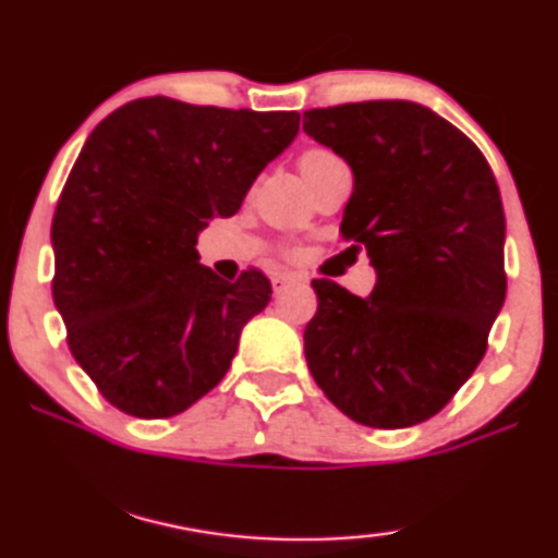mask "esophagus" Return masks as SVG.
<instances>
[{
    "label": "esophagus",
    "mask_w": 558,
    "mask_h": 558,
    "mask_svg": "<svg viewBox=\"0 0 558 558\" xmlns=\"http://www.w3.org/2000/svg\"><path fill=\"white\" fill-rule=\"evenodd\" d=\"M296 281H300V277H294V274H274L271 287H274V292L279 294V292H284L289 284H296Z\"/></svg>",
    "instance_id": "esophagus-1"
}]
</instances>
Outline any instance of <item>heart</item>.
<instances>
[{"label":"heart","mask_w":558,"mask_h":558,"mask_svg":"<svg viewBox=\"0 0 558 558\" xmlns=\"http://www.w3.org/2000/svg\"><path fill=\"white\" fill-rule=\"evenodd\" d=\"M325 158H332V154H328V150H307V154L300 158V171L307 169V166L317 163V161H325Z\"/></svg>","instance_id":"b5f03b06"}]
</instances>
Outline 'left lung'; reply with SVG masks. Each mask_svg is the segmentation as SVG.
<instances>
[{
	"label": "left lung",
	"mask_w": 558,
	"mask_h": 558,
	"mask_svg": "<svg viewBox=\"0 0 558 558\" xmlns=\"http://www.w3.org/2000/svg\"><path fill=\"white\" fill-rule=\"evenodd\" d=\"M305 133L353 171L345 241L376 284L315 279L310 374L343 415L410 428L474 374L505 302V213L487 158L428 107L376 99L305 112Z\"/></svg>",
	"instance_id": "left-lung-1"
}]
</instances>
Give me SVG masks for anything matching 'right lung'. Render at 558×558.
I'll return each instance as SVG.
<instances>
[{"label":"right lung","instance_id":"1","mask_svg":"<svg viewBox=\"0 0 558 558\" xmlns=\"http://www.w3.org/2000/svg\"><path fill=\"white\" fill-rule=\"evenodd\" d=\"M296 130V112L146 97L86 137L50 228L53 302L76 364L118 410L179 415L226 376L271 281L251 269L230 284L194 245Z\"/></svg>","mask_w":558,"mask_h":558}]
</instances>
